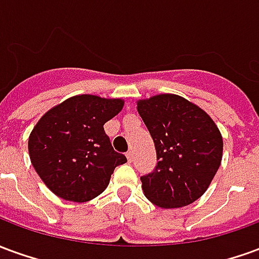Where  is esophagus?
<instances>
[{
    "mask_svg": "<svg viewBox=\"0 0 259 259\" xmlns=\"http://www.w3.org/2000/svg\"><path fill=\"white\" fill-rule=\"evenodd\" d=\"M126 157H127V161H129V162H132V161H133V151H127Z\"/></svg>",
    "mask_w": 259,
    "mask_h": 259,
    "instance_id": "1",
    "label": "esophagus"
}]
</instances>
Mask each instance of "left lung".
<instances>
[{
    "label": "left lung",
    "mask_w": 259,
    "mask_h": 259,
    "mask_svg": "<svg viewBox=\"0 0 259 259\" xmlns=\"http://www.w3.org/2000/svg\"><path fill=\"white\" fill-rule=\"evenodd\" d=\"M137 111L157 151L155 169L141 176L148 200L161 208H180L198 200L219 169L223 141L201 108L175 94L137 102Z\"/></svg>",
    "instance_id": "left-lung-1"
}]
</instances>
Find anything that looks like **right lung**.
<instances>
[{
	"label": "right lung",
	"instance_id": "1",
	"mask_svg": "<svg viewBox=\"0 0 259 259\" xmlns=\"http://www.w3.org/2000/svg\"><path fill=\"white\" fill-rule=\"evenodd\" d=\"M123 108L122 100L83 94L42 116L29 137L30 161L54 194L85 202L107 189L116 166L127 159L113 150L104 124Z\"/></svg>",
	"mask_w": 259,
	"mask_h": 259
}]
</instances>
